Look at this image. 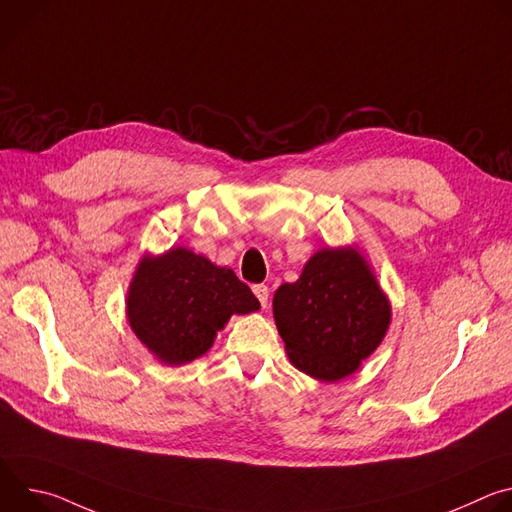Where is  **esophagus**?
Returning a JSON list of instances; mask_svg holds the SVG:
<instances>
[{"mask_svg": "<svg viewBox=\"0 0 512 512\" xmlns=\"http://www.w3.org/2000/svg\"><path fill=\"white\" fill-rule=\"evenodd\" d=\"M253 294L257 296L261 308H267V302H269V287L259 283V285H253Z\"/></svg>", "mask_w": 512, "mask_h": 512, "instance_id": "34e87169", "label": "esophagus"}]
</instances>
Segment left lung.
Segmentation results:
<instances>
[{"label":"left lung","instance_id":"obj_1","mask_svg":"<svg viewBox=\"0 0 512 512\" xmlns=\"http://www.w3.org/2000/svg\"><path fill=\"white\" fill-rule=\"evenodd\" d=\"M273 318L291 364L312 379L336 383L379 348L391 302L356 245L324 247L298 281L277 287Z\"/></svg>","mask_w":512,"mask_h":512}]
</instances>
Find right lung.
<instances>
[{
  "label": "right lung",
  "mask_w": 512,
  "mask_h": 512,
  "mask_svg": "<svg viewBox=\"0 0 512 512\" xmlns=\"http://www.w3.org/2000/svg\"><path fill=\"white\" fill-rule=\"evenodd\" d=\"M259 308L233 269L218 267L186 247L143 255L125 298L133 334L168 367L200 358L233 314L245 316Z\"/></svg>",
  "instance_id": "1"
}]
</instances>
